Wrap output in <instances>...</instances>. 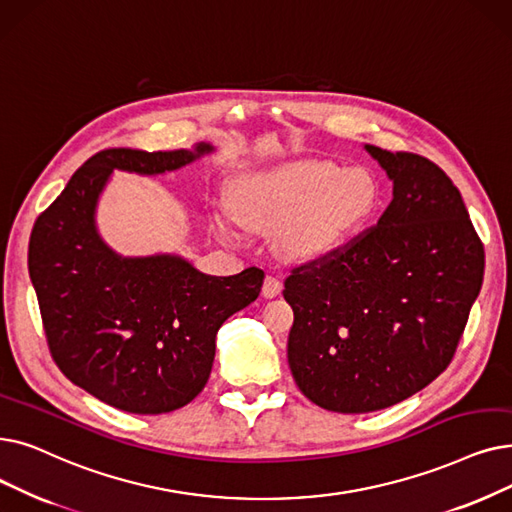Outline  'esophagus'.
<instances>
[{"instance_id": "esophagus-1", "label": "esophagus", "mask_w": 512, "mask_h": 512, "mask_svg": "<svg viewBox=\"0 0 512 512\" xmlns=\"http://www.w3.org/2000/svg\"><path fill=\"white\" fill-rule=\"evenodd\" d=\"M280 293H282V282H280V278H276V276H265L263 286H261V295H263L265 299H274V297H278Z\"/></svg>"}]
</instances>
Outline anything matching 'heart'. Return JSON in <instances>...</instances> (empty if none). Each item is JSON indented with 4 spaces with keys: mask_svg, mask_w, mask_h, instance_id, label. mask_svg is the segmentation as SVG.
<instances>
[{
    "mask_svg": "<svg viewBox=\"0 0 512 512\" xmlns=\"http://www.w3.org/2000/svg\"><path fill=\"white\" fill-rule=\"evenodd\" d=\"M379 182L362 167L301 163L270 175H249L234 186L232 203L253 228H286L284 247L297 259H316L339 249L379 205ZM215 232L240 238L238 219L226 207L213 215Z\"/></svg>",
    "mask_w": 512,
    "mask_h": 512,
    "instance_id": "1",
    "label": "heart"
}]
</instances>
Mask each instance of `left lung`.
<instances>
[{
  "label": "left lung",
  "instance_id": "left-lung-1",
  "mask_svg": "<svg viewBox=\"0 0 512 512\" xmlns=\"http://www.w3.org/2000/svg\"><path fill=\"white\" fill-rule=\"evenodd\" d=\"M393 180L376 226L291 270L288 366L316 406L364 414L446 370L481 291L485 251L450 177L414 152L366 144Z\"/></svg>",
  "mask_w": 512,
  "mask_h": 512
}]
</instances>
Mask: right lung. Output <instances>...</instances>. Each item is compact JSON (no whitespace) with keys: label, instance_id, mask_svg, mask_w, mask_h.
<instances>
[{"label":"right lung","instance_id":"add662e5","mask_svg":"<svg viewBox=\"0 0 512 512\" xmlns=\"http://www.w3.org/2000/svg\"><path fill=\"white\" fill-rule=\"evenodd\" d=\"M211 150H100L33 226L29 276L52 358L113 408L165 414L190 404L209 381L219 326L259 297V268L209 276L177 255L121 257L96 230L98 198L115 169L157 175Z\"/></svg>","mask_w":512,"mask_h":512}]
</instances>
